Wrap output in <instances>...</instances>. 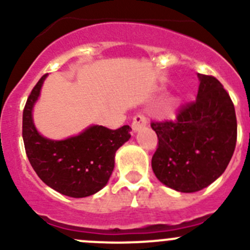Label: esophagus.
Segmentation results:
<instances>
[{
  "label": "esophagus",
  "instance_id": "obj_1",
  "mask_svg": "<svg viewBox=\"0 0 250 250\" xmlns=\"http://www.w3.org/2000/svg\"><path fill=\"white\" fill-rule=\"evenodd\" d=\"M146 125H147V120H146L145 116L137 115L134 118H133V122H132L133 132L134 133L139 132L140 129H143V128L146 127Z\"/></svg>",
  "mask_w": 250,
  "mask_h": 250
}]
</instances>
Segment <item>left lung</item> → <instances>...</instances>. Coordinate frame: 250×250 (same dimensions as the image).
Returning <instances> with one entry per match:
<instances>
[{
	"instance_id": "1",
	"label": "left lung",
	"mask_w": 250,
	"mask_h": 250,
	"mask_svg": "<svg viewBox=\"0 0 250 250\" xmlns=\"http://www.w3.org/2000/svg\"><path fill=\"white\" fill-rule=\"evenodd\" d=\"M197 98L175 121L152 122L158 138L151 166L158 180L179 192H196L225 172L237 141L233 103L213 76L198 74Z\"/></svg>"
}]
</instances>
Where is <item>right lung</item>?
<instances>
[{
    "label": "right lung",
    "instance_id": "obj_1",
    "mask_svg": "<svg viewBox=\"0 0 250 250\" xmlns=\"http://www.w3.org/2000/svg\"><path fill=\"white\" fill-rule=\"evenodd\" d=\"M43 75L27 98L22 112L25 151L39 178L53 190L69 197L82 198L102 190L115 167L116 151L130 138L129 125L112 130L90 125L78 135L50 140L37 132L32 109L41 93Z\"/></svg>",
    "mask_w": 250,
    "mask_h": 250
}]
</instances>
